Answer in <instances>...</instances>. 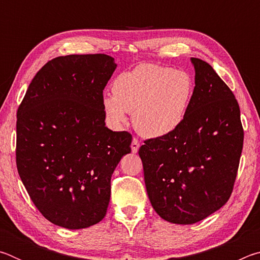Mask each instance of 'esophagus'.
<instances>
[{"mask_svg": "<svg viewBox=\"0 0 260 260\" xmlns=\"http://www.w3.org/2000/svg\"><path fill=\"white\" fill-rule=\"evenodd\" d=\"M131 148H132V152H133V153L138 152L139 148H140V142H139L138 139H135V138L133 139V141H132V144H131Z\"/></svg>", "mask_w": 260, "mask_h": 260, "instance_id": "34e87169", "label": "esophagus"}]
</instances>
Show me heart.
<instances>
[{"label":"heart","instance_id":"1","mask_svg":"<svg viewBox=\"0 0 260 260\" xmlns=\"http://www.w3.org/2000/svg\"><path fill=\"white\" fill-rule=\"evenodd\" d=\"M113 95L103 96L108 121L116 128L133 113L135 129L147 138H164L177 131L190 108L193 81L187 72L155 64H140L113 81Z\"/></svg>","mask_w":260,"mask_h":260}]
</instances>
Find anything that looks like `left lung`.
<instances>
[{
    "instance_id": "1",
    "label": "left lung",
    "mask_w": 260,
    "mask_h": 260,
    "mask_svg": "<svg viewBox=\"0 0 260 260\" xmlns=\"http://www.w3.org/2000/svg\"><path fill=\"white\" fill-rule=\"evenodd\" d=\"M190 60L195 88L186 119L139 150L152 208L178 225L199 222L227 203L244 138L234 94L210 64Z\"/></svg>"
}]
</instances>
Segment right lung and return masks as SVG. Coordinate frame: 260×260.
<instances>
[{
  "label": "right lung",
  "mask_w": 260,
  "mask_h": 260,
  "mask_svg": "<svg viewBox=\"0 0 260 260\" xmlns=\"http://www.w3.org/2000/svg\"><path fill=\"white\" fill-rule=\"evenodd\" d=\"M117 68L104 54L51 59L17 112L16 161L30 200L50 222L81 230L105 217L111 177L132 135L105 126L103 89Z\"/></svg>",
  "instance_id": "right-lung-1"
}]
</instances>
